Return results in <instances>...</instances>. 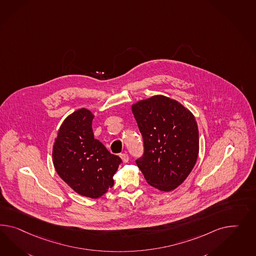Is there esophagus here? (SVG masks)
<instances>
[{
    "instance_id": "obj_1",
    "label": "esophagus",
    "mask_w": 256,
    "mask_h": 256,
    "mask_svg": "<svg viewBox=\"0 0 256 256\" xmlns=\"http://www.w3.org/2000/svg\"><path fill=\"white\" fill-rule=\"evenodd\" d=\"M120 158H121L122 161H123L124 163H126V162L128 161V159H130L128 154H126V152H124V154H120Z\"/></svg>"
}]
</instances>
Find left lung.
<instances>
[{
  "label": "left lung",
  "mask_w": 256,
  "mask_h": 256,
  "mask_svg": "<svg viewBox=\"0 0 256 256\" xmlns=\"http://www.w3.org/2000/svg\"><path fill=\"white\" fill-rule=\"evenodd\" d=\"M132 110L144 144L137 166L151 186L170 192L186 180L198 158L196 118L179 102L163 95L138 100Z\"/></svg>",
  "instance_id": "left-lung-1"
}]
</instances>
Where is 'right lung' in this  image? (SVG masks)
Instances as JSON below:
<instances>
[{"mask_svg": "<svg viewBox=\"0 0 256 256\" xmlns=\"http://www.w3.org/2000/svg\"><path fill=\"white\" fill-rule=\"evenodd\" d=\"M94 114L86 108L64 119L54 140L52 158L56 172L74 192L98 198L114 186V175L122 162L96 138Z\"/></svg>", "mask_w": 256, "mask_h": 256, "instance_id": "add662e5", "label": "right lung"}]
</instances>
